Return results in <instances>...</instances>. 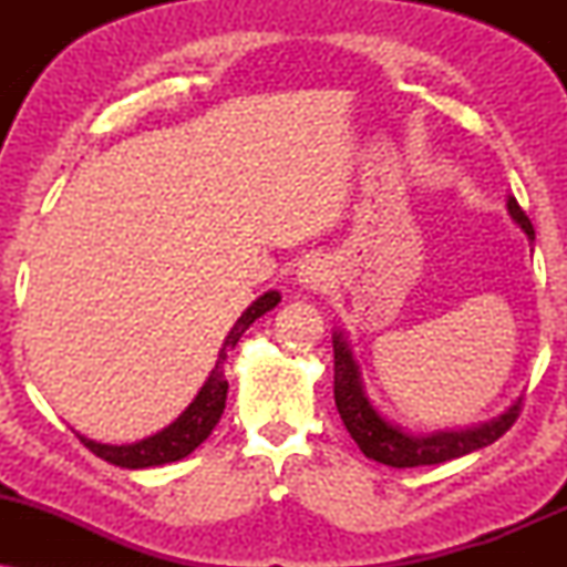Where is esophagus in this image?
I'll list each match as a JSON object with an SVG mask.
<instances>
[{"label":"esophagus","instance_id":"esophagus-1","mask_svg":"<svg viewBox=\"0 0 567 567\" xmlns=\"http://www.w3.org/2000/svg\"><path fill=\"white\" fill-rule=\"evenodd\" d=\"M296 279H298V285L306 290H322V288H328L330 279H333V271H330V264L324 261V258L311 256V258H306L301 266H298Z\"/></svg>","mask_w":567,"mask_h":567}]
</instances>
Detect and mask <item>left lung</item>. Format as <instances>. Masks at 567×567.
Returning a JSON list of instances; mask_svg holds the SVG:
<instances>
[{"instance_id": "1", "label": "left lung", "mask_w": 567, "mask_h": 567, "mask_svg": "<svg viewBox=\"0 0 567 567\" xmlns=\"http://www.w3.org/2000/svg\"><path fill=\"white\" fill-rule=\"evenodd\" d=\"M506 210L509 218L519 229L525 231V237L536 239L528 216L523 213V207L517 205V199H506ZM333 394H336V408L341 413L343 426L351 434V440L357 442L362 453L368 458L379 461V464L396 466V470H408V466H429V464H442V461L458 458L472 451L496 442L501 434L514 424V419L519 415V405L523 400H514L504 413L496 419L483 421V424L464 426V429H437V432L419 434L402 429L394 421H389L379 408L373 405L365 392V381H362L360 362H357L354 351H351L349 338L336 330L333 333Z\"/></svg>"}]
</instances>
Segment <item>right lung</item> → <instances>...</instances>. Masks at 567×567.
I'll list each match as a JSON object with an SVG mask.
<instances>
[{
	"instance_id": "add662e5",
	"label": "right lung",
	"mask_w": 567,
	"mask_h": 567,
	"mask_svg": "<svg viewBox=\"0 0 567 567\" xmlns=\"http://www.w3.org/2000/svg\"><path fill=\"white\" fill-rule=\"evenodd\" d=\"M279 290H266L264 296H258L247 309L243 311L234 328L226 336L224 347L218 351L216 368L210 370L207 381L202 383V389L188 402V408L173 424H167L162 432L152 434V437L130 442V445H109V442H97L84 437L76 432V437L84 442V447H90L97 458L109 461V464L122 466V470H148V466H162L171 464V461L186 458L194 447H199L202 442L213 434V429L220 421V413L226 408V392H229V381H226V357L237 347L239 338L258 317H264L266 311H271L279 303Z\"/></svg>"
}]
</instances>
